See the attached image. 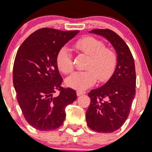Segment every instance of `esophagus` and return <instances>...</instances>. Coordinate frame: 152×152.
Returning a JSON list of instances; mask_svg holds the SVG:
<instances>
[{"mask_svg":"<svg viewBox=\"0 0 152 152\" xmlns=\"http://www.w3.org/2000/svg\"><path fill=\"white\" fill-rule=\"evenodd\" d=\"M85 94V91H80V90H77L76 91V95L78 96H81V95H84Z\"/></svg>","mask_w":152,"mask_h":152,"instance_id":"34e87169","label":"esophagus"}]
</instances>
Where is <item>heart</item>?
<instances>
[{
	"mask_svg": "<svg viewBox=\"0 0 152 152\" xmlns=\"http://www.w3.org/2000/svg\"><path fill=\"white\" fill-rule=\"evenodd\" d=\"M79 53L89 56L84 72H77L66 79V84L72 88H88L96 83V78L99 82H106L114 73L116 64V54L110 48H105L101 40L91 37H85L78 40L73 45ZM56 65L64 74L71 73L73 64L70 51L66 47L60 49L56 56Z\"/></svg>",
	"mask_w": 152,
	"mask_h": 152,
	"instance_id": "b5f03b06",
	"label": "heart"
}]
</instances>
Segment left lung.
Listing matches in <instances>:
<instances>
[{"instance_id": "1", "label": "left lung", "mask_w": 152, "mask_h": 152, "mask_svg": "<svg viewBox=\"0 0 152 152\" xmlns=\"http://www.w3.org/2000/svg\"><path fill=\"white\" fill-rule=\"evenodd\" d=\"M90 32L109 40L117 53L116 68L112 77L88 95L91 103L86 112L87 124L91 130L111 133L122 127L129 115L135 96V62L127 44L115 32L93 29Z\"/></svg>"}]
</instances>
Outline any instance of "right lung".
<instances>
[{
  "label": "right lung",
  "instance_id": "1",
  "mask_svg": "<svg viewBox=\"0 0 152 152\" xmlns=\"http://www.w3.org/2000/svg\"><path fill=\"white\" fill-rule=\"evenodd\" d=\"M79 31L43 28L25 39L17 51L12 71L17 99L24 117L40 131L63 124L65 107L76 99V91L63 88L56 56ZM59 91V95L54 93Z\"/></svg>",
  "mask_w": 152,
  "mask_h": 152
}]
</instances>
